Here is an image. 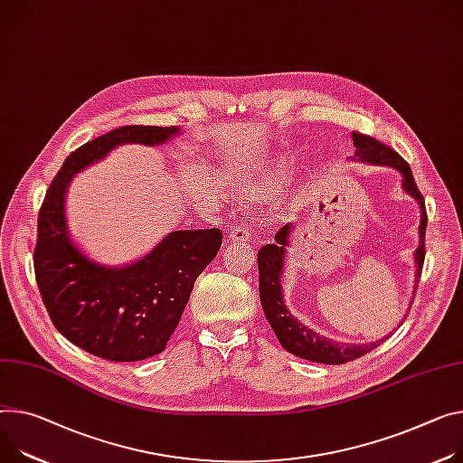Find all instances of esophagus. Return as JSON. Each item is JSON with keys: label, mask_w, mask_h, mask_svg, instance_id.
<instances>
[{"label": "esophagus", "mask_w": 463, "mask_h": 463, "mask_svg": "<svg viewBox=\"0 0 463 463\" xmlns=\"http://www.w3.org/2000/svg\"><path fill=\"white\" fill-rule=\"evenodd\" d=\"M228 237H230L232 242H237V241L242 242V241H250L252 235H250V230H248L246 226H235V228L230 232Z\"/></svg>", "instance_id": "1"}]
</instances>
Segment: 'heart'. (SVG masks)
<instances>
[{
  "instance_id": "1",
  "label": "heart",
  "mask_w": 463,
  "mask_h": 463,
  "mask_svg": "<svg viewBox=\"0 0 463 463\" xmlns=\"http://www.w3.org/2000/svg\"><path fill=\"white\" fill-rule=\"evenodd\" d=\"M293 172V163L291 159H279L272 168H270V175L274 177V180H283V177L291 175Z\"/></svg>"
}]
</instances>
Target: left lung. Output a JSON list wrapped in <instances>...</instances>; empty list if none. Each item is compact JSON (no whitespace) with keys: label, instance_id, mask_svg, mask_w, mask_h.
Here are the masks:
<instances>
[{"label":"left lung","instance_id":"8db88e82","mask_svg":"<svg viewBox=\"0 0 463 463\" xmlns=\"http://www.w3.org/2000/svg\"><path fill=\"white\" fill-rule=\"evenodd\" d=\"M352 142L355 146L354 156L350 157L352 161H360V163H369V165H378V166H389L395 168L402 175V191L411 196L419 209H420V221H419V246L413 252V261H415V288L413 295L417 291V283L420 278V269L424 261V232H426V209H424V200L415 185V180L411 175L410 165L389 146L382 145L380 140L355 133L352 131ZM295 230V224L289 222L283 226L276 237L274 244L263 246L260 254H258V269H260V298L261 306L265 311L267 321L276 334L279 345L286 348L288 352L298 355V358L315 362V364H326V365H341L352 360H358L373 348H376L380 343H383L389 335L373 341V343H364V345H352V343H339L330 337H325L321 334L313 332L306 325H302L298 318L289 311L286 306V300H283V288H281V274L286 270V260H288V248L291 246V233ZM413 302V297L410 298V306ZM410 309V307H408ZM406 317V315H404ZM401 326V325H399Z\"/></svg>","mask_w":463,"mask_h":463}]
</instances>
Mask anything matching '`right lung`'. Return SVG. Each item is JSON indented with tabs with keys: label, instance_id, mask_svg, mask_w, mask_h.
<instances>
[{
	"label": "right lung",
	"instance_id": "add662e5",
	"mask_svg": "<svg viewBox=\"0 0 463 463\" xmlns=\"http://www.w3.org/2000/svg\"><path fill=\"white\" fill-rule=\"evenodd\" d=\"M177 135V126H126L87 142L66 157L41 207L33 261L44 306L70 343L98 358L140 362L163 352L196 278L221 250L222 233L172 232L137 261L103 265L70 235L68 187L76 174L122 145L161 146Z\"/></svg>",
	"mask_w": 463,
	"mask_h": 463
}]
</instances>
